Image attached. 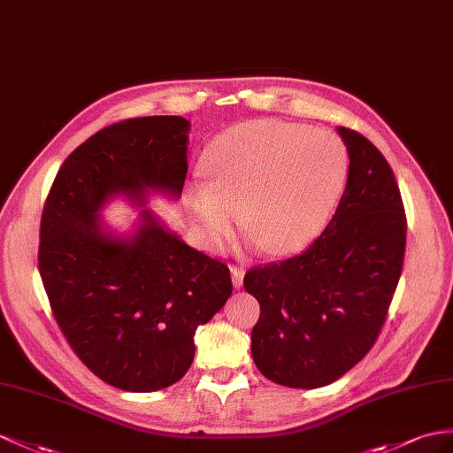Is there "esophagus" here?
<instances>
[{
  "label": "esophagus",
  "instance_id": "esophagus-1",
  "mask_svg": "<svg viewBox=\"0 0 453 453\" xmlns=\"http://www.w3.org/2000/svg\"><path fill=\"white\" fill-rule=\"evenodd\" d=\"M230 274H233V284L236 286V288H240V286L244 284V269L233 265V267H230Z\"/></svg>",
  "mask_w": 453,
  "mask_h": 453
}]
</instances>
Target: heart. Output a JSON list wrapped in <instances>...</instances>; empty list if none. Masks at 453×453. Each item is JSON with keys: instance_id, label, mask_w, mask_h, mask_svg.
Segmentation results:
<instances>
[{"instance_id": "heart-1", "label": "heart", "mask_w": 453, "mask_h": 453, "mask_svg": "<svg viewBox=\"0 0 453 453\" xmlns=\"http://www.w3.org/2000/svg\"><path fill=\"white\" fill-rule=\"evenodd\" d=\"M346 143L334 132L263 119L223 132L203 157L205 182L188 205L209 246L230 238L238 213L271 253H294L321 234L348 180Z\"/></svg>"}]
</instances>
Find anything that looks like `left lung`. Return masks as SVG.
<instances>
[{
	"label": "left lung",
	"mask_w": 453,
	"mask_h": 453,
	"mask_svg": "<svg viewBox=\"0 0 453 453\" xmlns=\"http://www.w3.org/2000/svg\"><path fill=\"white\" fill-rule=\"evenodd\" d=\"M338 132L349 171L334 217L310 248L244 277L261 307L253 361L290 388L326 386L369 354L403 267L407 220L394 171L359 132Z\"/></svg>",
	"instance_id": "1"
}]
</instances>
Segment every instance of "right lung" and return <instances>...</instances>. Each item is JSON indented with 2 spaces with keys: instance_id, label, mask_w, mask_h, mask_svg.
Wrapping results in <instances>:
<instances>
[{
  "instance_id": "obj_1",
  "label": "right lung",
  "mask_w": 453,
  "mask_h": 453,
  "mask_svg": "<svg viewBox=\"0 0 453 453\" xmlns=\"http://www.w3.org/2000/svg\"><path fill=\"white\" fill-rule=\"evenodd\" d=\"M182 117L109 125L63 161L40 220L38 269L55 321L84 365L127 392H156L184 377L196 328L228 296L226 263L169 233L150 211L130 240L102 228L111 196L143 203L148 190L179 197L188 173Z\"/></svg>"
}]
</instances>
